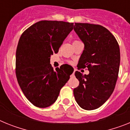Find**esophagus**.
I'll list each match as a JSON object with an SVG mask.
<instances>
[{
	"label": "esophagus",
	"instance_id": "34e87169",
	"mask_svg": "<svg viewBox=\"0 0 130 130\" xmlns=\"http://www.w3.org/2000/svg\"><path fill=\"white\" fill-rule=\"evenodd\" d=\"M74 74H75V70H74V72H73V73H72V75H71V77H75V75H74Z\"/></svg>",
	"mask_w": 130,
	"mask_h": 130
}]
</instances>
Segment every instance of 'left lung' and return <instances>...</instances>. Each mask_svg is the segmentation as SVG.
<instances>
[{"instance_id":"8db88e82","label":"left lung","mask_w":130,"mask_h":130,"mask_svg":"<svg viewBox=\"0 0 130 130\" xmlns=\"http://www.w3.org/2000/svg\"><path fill=\"white\" fill-rule=\"evenodd\" d=\"M73 29L85 44L77 68L89 71L88 75L75 72L79 85L73 94L81 108L96 109L109 99L115 87L120 61L119 43L102 25L75 23Z\"/></svg>"}]
</instances>
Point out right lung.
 I'll return each instance as SVG.
<instances>
[{
	"instance_id": "1",
	"label": "right lung",
	"mask_w": 130,
	"mask_h": 130,
	"mask_svg": "<svg viewBox=\"0 0 130 130\" xmlns=\"http://www.w3.org/2000/svg\"><path fill=\"white\" fill-rule=\"evenodd\" d=\"M73 23L41 21L23 32L16 50L15 74L21 89L34 106L52 105L73 69L62 65L54 70L50 57L57 53Z\"/></svg>"
}]
</instances>
